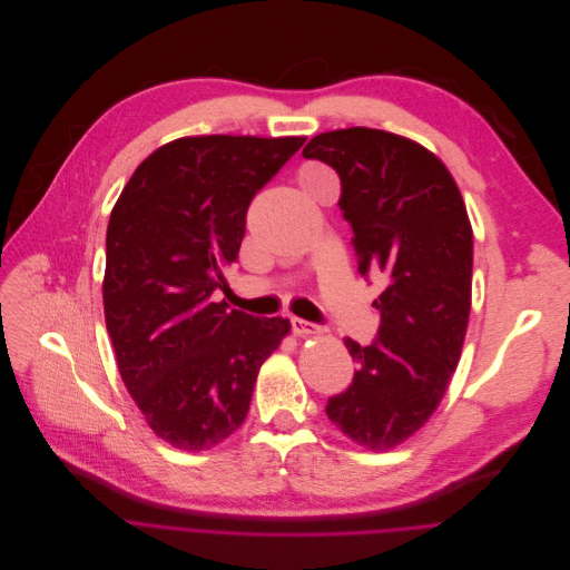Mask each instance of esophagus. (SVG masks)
Returning <instances> with one entry per match:
<instances>
[{
    "mask_svg": "<svg viewBox=\"0 0 570 570\" xmlns=\"http://www.w3.org/2000/svg\"><path fill=\"white\" fill-rule=\"evenodd\" d=\"M292 332H294L296 336H309V334H316V332H321V330H318V325H314V323H309V321H305V318L292 316Z\"/></svg>",
    "mask_w": 570,
    "mask_h": 570,
    "instance_id": "obj_1",
    "label": "esophagus"
}]
</instances>
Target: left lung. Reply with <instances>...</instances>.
Listing matches in <instances>:
<instances>
[{
	"mask_svg": "<svg viewBox=\"0 0 570 570\" xmlns=\"http://www.w3.org/2000/svg\"><path fill=\"white\" fill-rule=\"evenodd\" d=\"M303 157L336 170L360 274L384 283L373 303L377 336L368 346L346 338L357 371L325 413L355 442L384 451L429 420L459 366L472 305V224L444 164L404 137L334 130L314 137Z\"/></svg>",
	"mask_w": 570,
	"mask_h": 570,
	"instance_id": "left-lung-1",
	"label": "left lung"
}]
</instances>
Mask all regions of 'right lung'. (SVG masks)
Segmentation results:
<instances>
[{"label":"right lung","mask_w":570,"mask_h":570,"mask_svg":"<svg viewBox=\"0 0 570 570\" xmlns=\"http://www.w3.org/2000/svg\"><path fill=\"white\" fill-rule=\"evenodd\" d=\"M303 137H186L130 177L107 224L102 303L119 373L150 429L184 451L229 438L247 417L283 316L215 303L238 261L256 193Z\"/></svg>","instance_id":"1"}]
</instances>
